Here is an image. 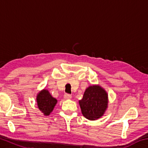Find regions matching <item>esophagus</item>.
<instances>
[{
	"label": "esophagus",
	"instance_id": "esophagus-1",
	"mask_svg": "<svg viewBox=\"0 0 148 148\" xmlns=\"http://www.w3.org/2000/svg\"><path fill=\"white\" fill-rule=\"evenodd\" d=\"M64 98L65 99H71L72 98V95L69 93H65L64 95Z\"/></svg>",
	"mask_w": 148,
	"mask_h": 148
}]
</instances>
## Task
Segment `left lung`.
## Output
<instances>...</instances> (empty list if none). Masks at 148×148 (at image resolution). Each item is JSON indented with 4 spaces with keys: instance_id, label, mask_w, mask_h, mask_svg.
<instances>
[{
    "instance_id": "left-lung-1",
    "label": "left lung",
    "mask_w": 148,
    "mask_h": 148,
    "mask_svg": "<svg viewBox=\"0 0 148 148\" xmlns=\"http://www.w3.org/2000/svg\"><path fill=\"white\" fill-rule=\"evenodd\" d=\"M79 104L85 117L89 120L97 119L102 116L106 110L108 95L100 86H90L86 89Z\"/></svg>"
}]
</instances>
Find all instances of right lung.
I'll list each match as a JSON object with an SVG mask.
<instances>
[{
  "instance_id": "1",
  "label": "right lung",
  "mask_w": 148,
  "mask_h": 148,
  "mask_svg": "<svg viewBox=\"0 0 148 148\" xmlns=\"http://www.w3.org/2000/svg\"><path fill=\"white\" fill-rule=\"evenodd\" d=\"M37 104L38 108L46 116H48L53 111L57 101L49 94L47 90L44 89L37 95Z\"/></svg>"
}]
</instances>
